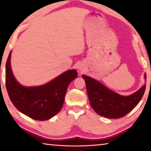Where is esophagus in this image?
Returning <instances> with one entry per match:
<instances>
[{"instance_id": "1", "label": "esophagus", "mask_w": 151, "mask_h": 151, "mask_svg": "<svg viewBox=\"0 0 151 151\" xmlns=\"http://www.w3.org/2000/svg\"><path fill=\"white\" fill-rule=\"evenodd\" d=\"M78 69H80V70H81V69H82V68H81V67H79V68H78Z\"/></svg>"}]
</instances>
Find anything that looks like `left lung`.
I'll use <instances>...</instances> for the list:
<instances>
[{
	"instance_id": "1",
	"label": "left lung",
	"mask_w": 151,
	"mask_h": 151,
	"mask_svg": "<svg viewBox=\"0 0 151 151\" xmlns=\"http://www.w3.org/2000/svg\"><path fill=\"white\" fill-rule=\"evenodd\" d=\"M86 91L91 106L97 114L109 119H118L126 115L136 106L145 93L146 85L131 95L124 96L112 91L101 83L86 75ZM145 79L147 75H145Z\"/></svg>"
}]
</instances>
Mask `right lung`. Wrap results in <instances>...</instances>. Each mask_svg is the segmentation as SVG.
I'll list each match as a JSON object with an SVG mask.
<instances>
[{
	"label": "right lung",
	"instance_id": "1",
	"mask_svg": "<svg viewBox=\"0 0 151 151\" xmlns=\"http://www.w3.org/2000/svg\"><path fill=\"white\" fill-rule=\"evenodd\" d=\"M11 51L6 64V88L12 104L22 113L37 121H46L62 109L68 86L77 77L76 70H69L46 85L24 87L14 77L11 67Z\"/></svg>",
	"mask_w": 151,
	"mask_h": 151
}]
</instances>
